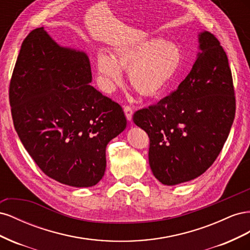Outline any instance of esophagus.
Segmentation results:
<instances>
[{"label":"esophagus","mask_w":250,"mask_h":250,"mask_svg":"<svg viewBox=\"0 0 250 250\" xmlns=\"http://www.w3.org/2000/svg\"><path fill=\"white\" fill-rule=\"evenodd\" d=\"M124 112H125V116H126L127 120L128 121H131L133 111H132V108L129 106V105H125V106H124Z\"/></svg>","instance_id":"1"}]
</instances>
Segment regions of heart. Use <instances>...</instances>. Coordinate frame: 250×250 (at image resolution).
<instances>
[{
  "label": "heart",
  "instance_id": "1",
  "mask_svg": "<svg viewBox=\"0 0 250 250\" xmlns=\"http://www.w3.org/2000/svg\"><path fill=\"white\" fill-rule=\"evenodd\" d=\"M183 64V53L176 43L162 39H148L117 50L111 56L100 52L97 69L103 87L111 90L123 79L122 70H129L128 78L138 93L154 96L176 76Z\"/></svg>",
  "mask_w": 250,
  "mask_h": 250
}]
</instances>
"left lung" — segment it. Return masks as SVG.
<instances>
[{
  "mask_svg": "<svg viewBox=\"0 0 250 250\" xmlns=\"http://www.w3.org/2000/svg\"><path fill=\"white\" fill-rule=\"evenodd\" d=\"M197 59L185 80L160 102L133 113L148 134L149 165L163 185L200 176L216 161L236 115L228 55L209 32L199 35Z\"/></svg>",
  "mask_w": 250,
  "mask_h": 250,
  "instance_id": "obj_1",
  "label": "left lung"
}]
</instances>
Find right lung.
Segmentation results:
<instances>
[{"label":"right lung","instance_id":"obj_1","mask_svg":"<svg viewBox=\"0 0 250 250\" xmlns=\"http://www.w3.org/2000/svg\"><path fill=\"white\" fill-rule=\"evenodd\" d=\"M85 53L62 48L43 28L21 43L9 84L14 128L50 178L92 187L104 175L107 144L127 124L121 105L89 84Z\"/></svg>","mask_w":250,"mask_h":250}]
</instances>
